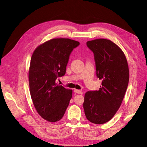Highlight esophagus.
I'll list each match as a JSON object with an SVG mask.
<instances>
[{"label": "esophagus", "mask_w": 147, "mask_h": 147, "mask_svg": "<svg viewBox=\"0 0 147 147\" xmlns=\"http://www.w3.org/2000/svg\"><path fill=\"white\" fill-rule=\"evenodd\" d=\"M74 92L76 93V94H83V92H82L81 90H77V89H74Z\"/></svg>", "instance_id": "obj_1"}]
</instances>
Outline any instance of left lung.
Returning a JSON list of instances; mask_svg holds the SVG:
<instances>
[{
	"mask_svg": "<svg viewBox=\"0 0 147 147\" xmlns=\"http://www.w3.org/2000/svg\"><path fill=\"white\" fill-rule=\"evenodd\" d=\"M93 52L96 75L102 80L98 90L85 94L84 109L88 121L95 124L109 121L119 110L129 80V70L123 51L115 43L105 38L88 41Z\"/></svg>",
	"mask_w": 147,
	"mask_h": 147,
	"instance_id": "left-lung-1",
	"label": "left lung"
}]
</instances>
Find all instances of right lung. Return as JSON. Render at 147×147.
Returning a JSON list of instances; mask_svg holds the SVG:
<instances>
[{"instance_id":"1","label":"right lung","mask_w":147,"mask_h":147,"mask_svg":"<svg viewBox=\"0 0 147 147\" xmlns=\"http://www.w3.org/2000/svg\"><path fill=\"white\" fill-rule=\"evenodd\" d=\"M80 43L69 38H53L37 47L30 60L28 80L31 98L43 119L56 122L63 117L72 90L56 84L65 74L69 57Z\"/></svg>"}]
</instances>
